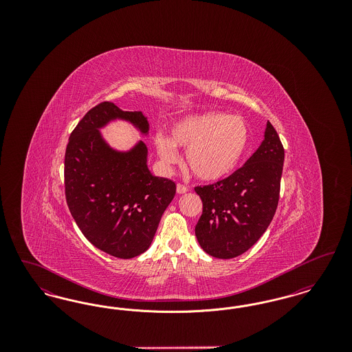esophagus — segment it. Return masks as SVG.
<instances>
[{
    "label": "esophagus",
    "mask_w": 352,
    "mask_h": 352,
    "mask_svg": "<svg viewBox=\"0 0 352 352\" xmlns=\"http://www.w3.org/2000/svg\"><path fill=\"white\" fill-rule=\"evenodd\" d=\"M187 191H188V187H186L184 184H177V192H178V194H186Z\"/></svg>",
    "instance_id": "1"
}]
</instances>
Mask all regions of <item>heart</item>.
<instances>
[{
    "mask_svg": "<svg viewBox=\"0 0 352 352\" xmlns=\"http://www.w3.org/2000/svg\"><path fill=\"white\" fill-rule=\"evenodd\" d=\"M250 142V126L239 116L221 111L190 115L170 126V135L155 134V151L166 166L178 161L177 148L184 149V164L201 181L214 182L232 174Z\"/></svg>",
    "mask_w": 352,
    "mask_h": 352,
    "instance_id": "1",
    "label": "heart"
}]
</instances>
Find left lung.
<instances>
[{
	"label": "left lung",
	"instance_id": "left-lung-1",
	"mask_svg": "<svg viewBox=\"0 0 352 352\" xmlns=\"http://www.w3.org/2000/svg\"><path fill=\"white\" fill-rule=\"evenodd\" d=\"M285 151L270 122L250 160L217 184L195 187L203 203L195 236L201 250L217 258H234L267 231L274 217Z\"/></svg>",
	"mask_w": 352,
	"mask_h": 352
}]
</instances>
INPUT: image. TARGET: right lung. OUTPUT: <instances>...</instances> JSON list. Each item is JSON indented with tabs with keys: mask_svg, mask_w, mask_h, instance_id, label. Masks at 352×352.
Here are the masks:
<instances>
[{
	"mask_svg": "<svg viewBox=\"0 0 352 352\" xmlns=\"http://www.w3.org/2000/svg\"><path fill=\"white\" fill-rule=\"evenodd\" d=\"M115 121L149 135V121L140 111H122L109 101L92 108L68 140L66 199L88 241L111 256L132 258L151 247L175 184L149 170L144 141L120 151L105 140L101 129Z\"/></svg>",
	"mask_w": 352,
	"mask_h": 352,
	"instance_id": "obj_1",
	"label": "right lung"
}]
</instances>
